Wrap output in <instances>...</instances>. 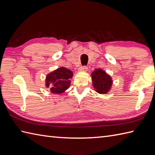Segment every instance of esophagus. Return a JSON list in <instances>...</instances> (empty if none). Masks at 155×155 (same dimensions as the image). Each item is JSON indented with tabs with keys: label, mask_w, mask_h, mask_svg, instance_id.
Returning a JSON list of instances; mask_svg holds the SVG:
<instances>
[{
	"label": "esophagus",
	"mask_w": 155,
	"mask_h": 155,
	"mask_svg": "<svg viewBox=\"0 0 155 155\" xmlns=\"http://www.w3.org/2000/svg\"><path fill=\"white\" fill-rule=\"evenodd\" d=\"M88 70V67L87 66H84V67H82L79 68V71L81 72H86Z\"/></svg>",
	"instance_id": "34e87169"
}]
</instances>
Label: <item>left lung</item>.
<instances>
[{
  "instance_id": "left-lung-1",
  "label": "left lung",
  "mask_w": 155,
  "mask_h": 155,
  "mask_svg": "<svg viewBox=\"0 0 155 155\" xmlns=\"http://www.w3.org/2000/svg\"><path fill=\"white\" fill-rule=\"evenodd\" d=\"M93 87L98 93L106 94L110 90L113 81L109 74L101 68H96L91 74Z\"/></svg>"
}]
</instances>
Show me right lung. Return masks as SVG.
Wrapping results in <instances>:
<instances>
[{
  "mask_svg": "<svg viewBox=\"0 0 155 155\" xmlns=\"http://www.w3.org/2000/svg\"><path fill=\"white\" fill-rule=\"evenodd\" d=\"M72 76L73 73L71 71L62 67L47 75L45 85L47 88H50L52 93L62 94L70 87V80Z\"/></svg>",
  "mask_w": 155,
  "mask_h": 155,
  "instance_id": "obj_1",
  "label": "right lung"
}]
</instances>
